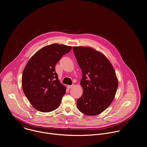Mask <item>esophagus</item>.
Masks as SVG:
<instances>
[{
	"mask_svg": "<svg viewBox=\"0 0 147 147\" xmlns=\"http://www.w3.org/2000/svg\"><path fill=\"white\" fill-rule=\"evenodd\" d=\"M68 89H71V88H72L73 87H74V85H68Z\"/></svg>",
	"mask_w": 147,
	"mask_h": 147,
	"instance_id": "34e87169",
	"label": "esophagus"
}]
</instances>
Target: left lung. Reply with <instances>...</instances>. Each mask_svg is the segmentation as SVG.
I'll use <instances>...</instances> for the list:
<instances>
[{
	"mask_svg": "<svg viewBox=\"0 0 147 147\" xmlns=\"http://www.w3.org/2000/svg\"><path fill=\"white\" fill-rule=\"evenodd\" d=\"M82 70L83 94L77 100L79 110L88 116L99 115L112 103L119 82L113 65L102 53L88 47H73Z\"/></svg>",
	"mask_w": 147,
	"mask_h": 147,
	"instance_id": "left-lung-1",
	"label": "left lung"
}]
</instances>
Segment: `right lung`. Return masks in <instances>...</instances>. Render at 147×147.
<instances>
[{
    "label": "right lung",
    "instance_id": "obj_1",
    "mask_svg": "<svg viewBox=\"0 0 147 147\" xmlns=\"http://www.w3.org/2000/svg\"><path fill=\"white\" fill-rule=\"evenodd\" d=\"M71 48V46L58 44L46 45L27 63L22 74V88L36 110L50 112L59 106L67 88L60 82L55 67Z\"/></svg>",
    "mask_w": 147,
    "mask_h": 147
}]
</instances>
